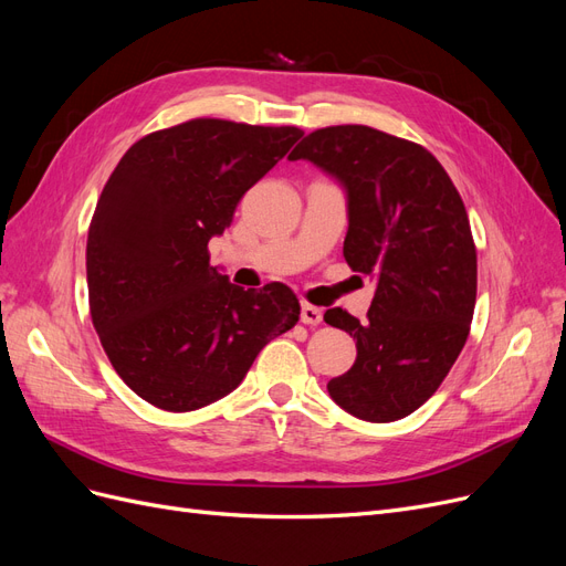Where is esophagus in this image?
<instances>
[{
	"instance_id": "34e87169",
	"label": "esophagus",
	"mask_w": 566,
	"mask_h": 566,
	"mask_svg": "<svg viewBox=\"0 0 566 566\" xmlns=\"http://www.w3.org/2000/svg\"><path fill=\"white\" fill-rule=\"evenodd\" d=\"M300 321H302L304 325H318V323L323 321V312L318 310V306H312V304H302Z\"/></svg>"
}]
</instances>
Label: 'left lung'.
I'll return each instance as SVG.
<instances>
[{"label": "left lung", "instance_id": "8db88e82", "mask_svg": "<svg viewBox=\"0 0 566 566\" xmlns=\"http://www.w3.org/2000/svg\"><path fill=\"white\" fill-rule=\"evenodd\" d=\"M310 160L347 196V264L375 279L368 321L323 314L356 339L354 366L328 382L354 418L394 422L418 410L465 347L476 300V250L465 205L430 150L366 125L304 136Z\"/></svg>", "mask_w": 566, "mask_h": 566}]
</instances>
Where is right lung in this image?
<instances>
[{
	"label": "right lung",
	"mask_w": 566,
	"mask_h": 566,
	"mask_svg": "<svg viewBox=\"0 0 566 566\" xmlns=\"http://www.w3.org/2000/svg\"><path fill=\"white\" fill-rule=\"evenodd\" d=\"M302 134L200 117L144 136L113 169L87 238L90 310L144 401L172 413L219 401L300 321L293 290L233 285L208 243Z\"/></svg>",
	"instance_id": "1"
}]
</instances>
